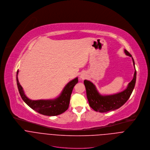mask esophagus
Masks as SVG:
<instances>
[{"label":"esophagus","instance_id":"34e87169","mask_svg":"<svg viewBox=\"0 0 150 150\" xmlns=\"http://www.w3.org/2000/svg\"><path fill=\"white\" fill-rule=\"evenodd\" d=\"M86 77H87V76H86V74H81L80 76V79H81L82 80H84L85 79H86Z\"/></svg>","mask_w":150,"mask_h":150}]
</instances>
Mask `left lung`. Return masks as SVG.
Segmentation results:
<instances>
[{"label": "left lung", "instance_id": "left-lung-1", "mask_svg": "<svg viewBox=\"0 0 150 150\" xmlns=\"http://www.w3.org/2000/svg\"><path fill=\"white\" fill-rule=\"evenodd\" d=\"M127 55L132 57L134 66L135 67L134 60L131 54L124 50ZM137 77V71L135 70L134 78L128 84L127 88L124 91L111 95H101L93 83L87 80H84V84L86 90V95L88 103L94 110L99 112H107L114 110L121 107L128 100L135 87Z\"/></svg>", "mask_w": 150, "mask_h": 150}]
</instances>
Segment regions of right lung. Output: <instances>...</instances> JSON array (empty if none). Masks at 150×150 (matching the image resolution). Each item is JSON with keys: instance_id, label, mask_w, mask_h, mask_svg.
I'll return each mask as SVG.
<instances>
[{"instance_id": "add662e5", "label": "right lung", "mask_w": 150, "mask_h": 150, "mask_svg": "<svg viewBox=\"0 0 150 150\" xmlns=\"http://www.w3.org/2000/svg\"><path fill=\"white\" fill-rule=\"evenodd\" d=\"M18 72L19 71L18 70L16 73V82L18 91L23 100L30 108L40 114L47 116H57L64 113L68 109L73 87L78 83L77 77L67 84L62 93L58 98L49 100H33L28 98L25 95L23 88L18 81Z\"/></svg>"}]
</instances>
